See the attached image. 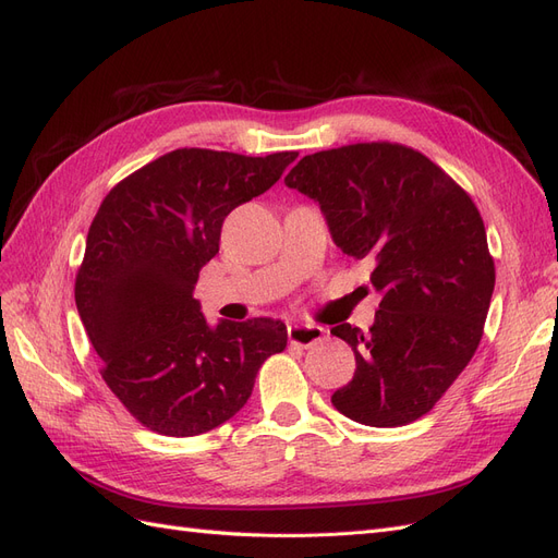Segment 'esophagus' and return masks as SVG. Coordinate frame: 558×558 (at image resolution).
I'll return each mask as SVG.
<instances>
[{
	"mask_svg": "<svg viewBox=\"0 0 558 558\" xmlns=\"http://www.w3.org/2000/svg\"><path fill=\"white\" fill-rule=\"evenodd\" d=\"M326 337V330L320 326H312V324H291L289 326V340L291 344L298 347H312L316 342H320Z\"/></svg>",
	"mask_w": 558,
	"mask_h": 558,
	"instance_id": "obj_1",
	"label": "esophagus"
}]
</instances>
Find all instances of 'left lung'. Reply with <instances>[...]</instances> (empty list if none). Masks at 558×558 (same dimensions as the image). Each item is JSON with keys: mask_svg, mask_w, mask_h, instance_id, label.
Returning <instances> with one entry per match:
<instances>
[{"mask_svg": "<svg viewBox=\"0 0 558 558\" xmlns=\"http://www.w3.org/2000/svg\"><path fill=\"white\" fill-rule=\"evenodd\" d=\"M289 189L314 199L332 242L373 265L375 324L330 328L356 356L337 412L375 428L433 410L475 356L496 269L470 195L418 150L351 144L302 158Z\"/></svg>", "mask_w": 558, "mask_h": 558, "instance_id": "left-lung-1", "label": "left lung"}]
</instances>
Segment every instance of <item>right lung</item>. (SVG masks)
<instances>
[{"instance_id":"obj_1","label":"right lung","mask_w":558,"mask_h":558,"mask_svg":"<svg viewBox=\"0 0 558 558\" xmlns=\"http://www.w3.org/2000/svg\"><path fill=\"white\" fill-rule=\"evenodd\" d=\"M298 158L177 148L105 197L76 277V310L102 377L160 435L226 424L251 398L265 359L283 351L279 318L207 324L193 291L226 216L263 195Z\"/></svg>"}]
</instances>
